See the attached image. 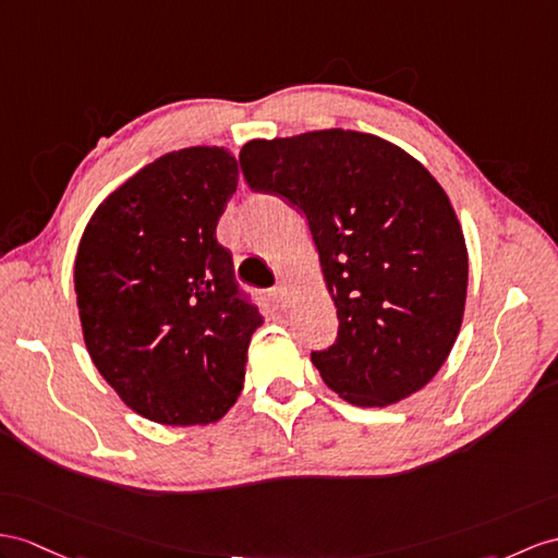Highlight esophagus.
Returning <instances> with one entry per match:
<instances>
[{
    "mask_svg": "<svg viewBox=\"0 0 558 558\" xmlns=\"http://www.w3.org/2000/svg\"><path fill=\"white\" fill-rule=\"evenodd\" d=\"M271 301H275L279 307H289V303H291V295H289V287L287 283H277L275 287V291H271Z\"/></svg>",
    "mask_w": 558,
    "mask_h": 558,
    "instance_id": "esophagus-1",
    "label": "esophagus"
}]
</instances>
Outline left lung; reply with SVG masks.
Wrapping results in <instances>:
<instances>
[{"label": "left lung", "mask_w": 558, "mask_h": 558, "mask_svg": "<svg viewBox=\"0 0 558 558\" xmlns=\"http://www.w3.org/2000/svg\"><path fill=\"white\" fill-rule=\"evenodd\" d=\"M253 192L307 217L336 315L312 352L324 384L357 407L410 398L438 374L461 329L469 255L442 186L381 137L317 130L241 148Z\"/></svg>", "instance_id": "1"}]
</instances>
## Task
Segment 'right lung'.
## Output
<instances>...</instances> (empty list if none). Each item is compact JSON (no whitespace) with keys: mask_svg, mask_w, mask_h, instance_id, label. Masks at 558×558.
<instances>
[{"mask_svg":"<svg viewBox=\"0 0 558 558\" xmlns=\"http://www.w3.org/2000/svg\"><path fill=\"white\" fill-rule=\"evenodd\" d=\"M236 184L227 148L166 154L118 186L80 239L75 293L89 357L156 424H213L243 388L263 317L215 236Z\"/></svg>","mask_w":558,"mask_h":558,"instance_id":"right-lung-1","label":"right lung"}]
</instances>
